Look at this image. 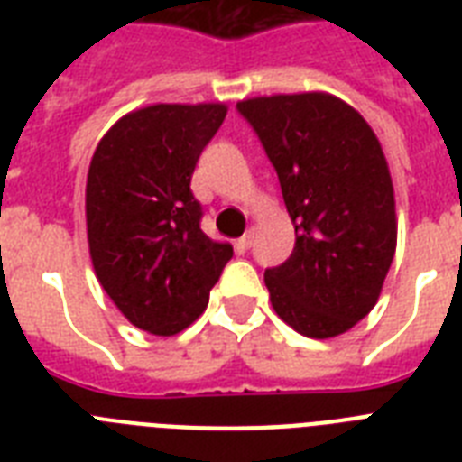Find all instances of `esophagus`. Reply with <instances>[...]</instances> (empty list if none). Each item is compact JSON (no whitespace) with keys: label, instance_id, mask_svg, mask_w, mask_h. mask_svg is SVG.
<instances>
[{"label":"esophagus","instance_id":"obj_1","mask_svg":"<svg viewBox=\"0 0 462 462\" xmlns=\"http://www.w3.org/2000/svg\"><path fill=\"white\" fill-rule=\"evenodd\" d=\"M252 245H254V230H246L245 235L237 239V249L239 252H246Z\"/></svg>","mask_w":462,"mask_h":462}]
</instances>
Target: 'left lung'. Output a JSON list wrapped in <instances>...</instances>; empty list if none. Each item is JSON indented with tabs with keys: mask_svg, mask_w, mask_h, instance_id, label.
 <instances>
[{
	"mask_svg": "<svg viewBox=\"0 0 462 462\" xmlns=\"http://www.w3.org/2000/svg\"><path fill=\"white\" fill-rule=\"evenodd\" d=\"M278 172L295 249L266 268L271 304L307 337L350 330L374 309L395 254V199L381 143L328 93L237 103Z\"/></svg>",
	"mask_w": 462,
	"mask_h": 462,
	"instance_id": "left-lung-1",
	"label": "left lung"
}]
</instances>
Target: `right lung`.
<instances>
[{"instance_id":"add662e5","label":"right lung","mask_w":462,"mask_h":462,"mask_svg":"<svg viewBox=\"0 0 462 462\" xmlns=\"http://www.w3.org/2000/svg\"><path fill=\"white\" fill-rule=\"evenodd\" d=\"M227 107L151 105L105 134L86 181V225L93 268L129 321L174 336L208 304L232 246L201 230L191 194L199 155Z\"/></svg>"}]
</instances>
